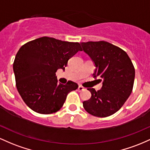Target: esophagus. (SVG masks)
Wrapping results in <instances>:
<instances>
[{"label": "esophagus", "mask_w": 150, "mask_h": 150, "mask_svg": "<svg viewBox=\"0 0 150 150\" xmlns=\"http://www.w3.org/2000/svg\"><path fill=\"white\" fill-rule=\"evenodd\" d=\"M83 90H84V88L83 86H79V88H78L79 91H83Z\"/></svg>", "instance_id": "obj_1"}]
</instances>
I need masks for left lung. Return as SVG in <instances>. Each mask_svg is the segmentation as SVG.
Listing matches in <instances>:
<instances>
[{
	"mask_svg": "<svg viewBox=\"0 0 150 150\" xmlns=\"http://www.w3.org/2000/svg\"><path fill=\"white\" fill-rule=\"evenodd\" d=\"M82 48L95 64V78L99 77L100 90L88 88L91 97L83 102L91 115L105 117L116 112L124 105L133 88L134 67L127 54L105 41L81 42Z\"/></svg>",
	"mask_w": 150,
	"mask_h": 150,
	"instance_id": "8db88e82",
	"label": "left lung"
}]
</instances>
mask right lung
I'll list each match as a JSON object with an SVG mask.
<instances>
[{
	"label": "right lung",
	"instance_id": "1",
	"mask_svg": "<svg viewBox=\"0 0 150 150\" xmlns=\"http://www.w3.org/2000/svg\"><path fill=\"white\" fill-rule=\"evenodd\" d=\"M79 42L42 37L20 48L13 71L16 87L26 105L40 114L56 112L63 106L69 92L78 88L73 81L58 83L57 71H64L69 59L81 51Z\"/></svg>",
	"mask_w": 150,
	"mask_h": 150
}]
</instances>
